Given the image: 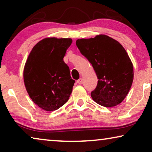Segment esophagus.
<instances>
[{
	"label": "esophagus",
	"mask_w": 152,
	"mask_h": 152,
	"mask_svg": "<svg viewBox=\"0 0 152 152\" xmlns=\"http://www.w3.org/2000/svg\"><path fill=\"white\" fill-rule=\"evenodd\" d=\"M79 84H83V80L82 78H80V79H79V80H77V82Z\"/></svg>",
	"instance_id": "esophagus-1"
}]
</instances>
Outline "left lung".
Here are the masks:
<instances>
[{
	"label": "left lung",
	"mask_w": 152,
	"mask_h": 152,
	"mask_svg": "<svg viewBox=\"0 0 152 152\" xmlns=\"http://www.w3.org/2000/svg\"><path fill=\"white\" fill-rule=\"evenodd\" d=\"M81 53L92 64L98 82L91 92L95 102L105 107L117 106L129 93L134 80L133 64L124 47L105 34L76 41Z\"/></svg>",
	"instance_id": "8db88e82"
}]
</instances>
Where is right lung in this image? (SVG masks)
<instances>
[{
  "instance_id": "add662e5",
  "label": "right lung",
  "mask_w": 152,
  "mask_h": 152,
  "mask_svg": "<svg viewBox=\"0 0 152 152\" xmlns=\"http://www.w3.org/2000/svg\"><path fill=\"white\" fill-rule=\"evenodd\" d=\"M72 40L48 37L33 47L25 64L23 80L32 100L46 111H55L67 102L75 80L64 61Z\"/></svg>"
}]
</instances>
